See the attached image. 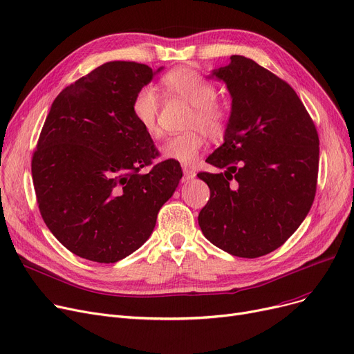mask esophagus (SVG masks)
<instances>
[{"label":"esophagus","instance_id":"esophagus-1","mask_svg":"<svg viewBox=\"0 0 354 354\" xmlns=\"http://www.w3.org/2000/svg\"><path fill=\"white\" fill-rule=\"evenodd\" d=\"M182 171H183V175H185V179H194L195 178V171L194 169H191V167H188V166H183L182 167Z\"/></svg>","mask_w":354,"mask_h":354}]
</instances>
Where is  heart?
Here are the masks:
<instances>
[{
    "label": "heart",
    "instance_id": "heart-1",
    "mask_svg": "<svg viewBox=\"0 0 354 354\" xmlns=\"http://www.w3.org/2000/svg\"><path fill=\"white\" fill-rule=\"evenodd\" d=\"M167 96L179 97L192 104L187 127L191 130L174 135L162 145V155L183 165L194 163L203 146V134L211 139L225 135L230 122V106L216 97V86L191 67H176L160 80ZM132 115L136 123L151 138L160 135L159 97L152 86L140 87L132 100Z\"/></svg>",
    "mask_w": 354,
    "mask_h": 354
}]
</instances>
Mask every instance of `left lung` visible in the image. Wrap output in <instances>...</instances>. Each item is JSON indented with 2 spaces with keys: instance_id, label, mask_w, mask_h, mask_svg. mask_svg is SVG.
<instances>
[{
  "instance_id": "1",
  "label": "left lung",
  "mask_w": 354,
  "mask_h": 354,
  "mask_svg": "<svg viewBox=\"0 0 354 354\" xmlns=\"http://www.w3.org/2000/svg\"><path fill=\"white\" fill-rule=\"evenodd\" d=\"M232 110L224 143L207 159L225 169L199 172L211 191L199 212L203 235L235 257L281 247L307 216L317 188L319 133L294 88L244 55L212 73Z\"/></svg>"
}]
</instances>
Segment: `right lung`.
<instances>
[{"label":"right lung","instance_id":"obj_1","mask_svg":"<svg viewBox=\"0 0 354 354\" xmlns=\"http://www.w3.org/2000/svg\"><path fill=\"white\" fill-rule=\"evenodd\" d=\"M152 77L146 64L109 62L71 83L54 99L32 153L46 225L90 261L116 263L142 247L182 178L179 162L153 163L158 149L132 115L133 96Z\"/></svg>","mask_w":354,"mask_h":354}]
</instances>
